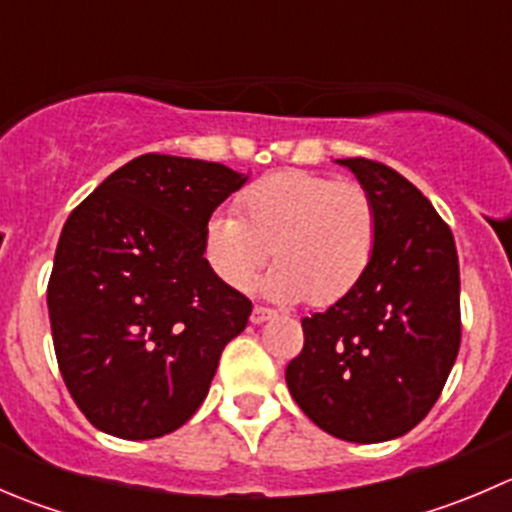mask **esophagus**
Returning <instances> with one entry per match:
<instances>
[{"label":"esophagus","instance_id":"34e87169","mask_svg":"<svg viewBox=\"0 0 512 512\" xmlns=\"http://www.w3.org/2000/svg\"><path fill=\"white\" fill-rule=\"evenodd\" d=\"M272 317H275V309L262 307V304H255V307H252V314H250L252 324H262V322H267V319H272Z\"/></svg>","mask_w":512,"mask_h":512}]
</instances>
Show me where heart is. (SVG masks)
I'll list each match as a JSON object with an SVG mask.
<instances>
[{
  "label": "heart",
  "mask_w": 512,
  "mask_h": 512,
  "mask_svg": "<svg viewBox=\"0 0 512 512\" xmlns=\"http://www.w3.org/2000/svg\"><path fill=\"white\" fill-rule=\"evenodd\" d=\"M235 215L205 227L203 255L232 289H247L270 255L260 289L280 302L329 307L352 294L379 245V208L364 185L307 170H280L247 185Z\"/></svg>",
  "instance_id": "b5f03b06"
}]
</instances>
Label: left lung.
<instances>
[{
	"mask_svg": "<svg viewBox=\"0 0 512 512\" xmlns=\"http://www.w3.org/2000/svg\"><path fill=\"white\" fill-rule=\"evenodd\" d=\"M374 195L379 245L359 287L302 319L289 394L322 431L352 443L409 433L441 396L461 349V270L451 227L389 165L339 160Z\"/></svg>",
	"mask_w": 512,
	"mask_h": 512,
	"instance_id": "1",
	"label": "left lung"
}]
</instances>
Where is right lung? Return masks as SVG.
Returning <instances> with one entry per match:
<instances>
[{
  "label": "right lung",
  "mask_w": 512,
  "mask_h": 512,
  "mask_svg": "<svg viewBox=\"0 0 512 512\" xmlns=\"http://www.w3.org/2000/svg\"><path fill=\"white\" fill-rule=\"evenodd\" d=\"M245 180L220 163L146 153L71 210L46 304L66 389L98 431L165 436L208 396L252 302L210 270L203 235Z\"/></svg>",
  "instance_id": "add662e5"
}]
</instances>
